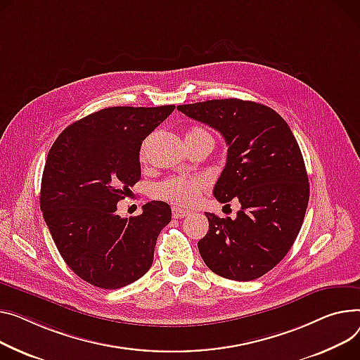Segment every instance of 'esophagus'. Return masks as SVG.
<instances>
[{
	"mask_svg": "<svg viewBox=\"0 0 360 360\" xmlns=\"http://www.w3.org/2000/svg\"><path fill=\"white\" fill-rule=\"evenodd\" d=\"M172 214H174V219H184V217H186V215L189 214V211L178 208V207H174L172 208Z\"/></svg>",
	"mask_w": 360,
	"mask_h": 360,
	"instance_id": "1",
	"label": "esophagus"
}]
</instances>
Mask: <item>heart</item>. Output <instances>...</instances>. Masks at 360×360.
<instances>
[{
    "label": "heart",
    "mask_w": 360,
    "mask_h": 360,
    "mask_svg": "<svg viewBox=\"0 0 360 360\" xmlns=\"http://www.w3.org/2000/svg\"><path fill=\"white\" fill-rule=\"evenodd\" d=\"M198 136H210V133L205 131L204 129H193L188 133L186 137H198ZM145 150H146V145H143L140 158L145 156ZM204 186H205V181L202 178L172 176L155 185L153 195L156 198L174 204L175 207H189L197 201L198 194L201 193Z\"/></svg>",
    "instance_id": "b5f03b06"
}]
</instances>
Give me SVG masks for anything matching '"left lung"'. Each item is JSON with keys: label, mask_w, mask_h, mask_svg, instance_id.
Returning a JSON list of instances; mask_svg holds the SVG:
<instances>
[{"label": "left lung", "mask_w": 360, "mask_h": 360, "mask_svg": "<svg viewBox=\"0 0 360 360\" xmlns=\"http://www.w3.org/2000/svg\"><path fill=\"white\" fill-rule=\"evenodd\" d=\"M178 110L226 139L227 162L212 193L242 207L234 220L205 212L200 255L223 278H260L290 252L305 217L309 184L298 143L285 120L259 103L226 98Z\"/></svg>", "instance_id": "8db88e82"}]
</instances>
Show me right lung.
Listing matches in <instances>:
<instances>
[{
	"instance_id": "right-lung-1",
	"label": "right lung",
	"mask_w": 360,
	"mask_h": 360,
	"mask_svg": "<svg viewBox=\"0 0 360 360\" xmlns=\"http://www.w3.org/2000/svg\"><path fill=\"white\" fill-rule=\"evenodd\" d=\"M175 105L110 107L66 127L47 155L40 208L66 265L81 279L117 290L145 275L160 230L172 219L163 201L136 217L115 214L140 179V146Z\"/></svg>"
}]
</instances>
